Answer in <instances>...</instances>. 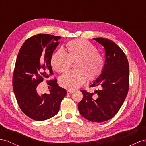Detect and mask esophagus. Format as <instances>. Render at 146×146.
I'll return each mask as SVG.
<instances>
[{"label": "esophagus", "instance_id": "obj_1", "mask_svg": "<svg viewBox=\"0 0 146 146\" xmlns=\"http://www.w3.org/2000/svg\"><path fill=\"white\" fill-rule=\"evenodd\" d=\"M73 91H73V90H70V89H68V90L66 91L67 94H72V93L73 92Z\"/></svg>", "mask_w": 146, "mask_h": 146}]
</instances>
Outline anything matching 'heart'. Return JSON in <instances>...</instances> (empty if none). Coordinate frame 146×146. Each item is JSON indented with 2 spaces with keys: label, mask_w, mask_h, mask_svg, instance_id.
I'll return each mask as SVG.
<instances>
[{
  "label": "heart",
  "mask_w": 146,
  "mask_h": 146,
  "mask_svg": "<svg viewBox=\"0 0 146 146\" xmlns=\"http://www.w3.org/2000/svg\"><path fill=\"white\" fill-rule=\"evenodd\" d=\"M71 62H75V71L63 74L59 80L63 88L69 89L80 87L87 79L95 81L102 74L104 68L102 56L97 52L94 45L83 39L70 41L65 48L55 52L50 58L52 67L59 73L68 70Z\"/></svg>",
  "instance_id": "b5f03b06"
}]
</instances>
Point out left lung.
I'll return each instance as SVG.
<instances>
[{"mask_svg":"<svg viewBox=\"0 0 146 146\" xmlns=\"http://www.w3.org/2000/svg\"><path fill=\"white\" fill-rule=\"evenodd\" d=\"M105 48L104 70L91 87L94 93L81 90L83 98L78 104L80 114L92 122H103L113 118L120 109L128 94L129 69L126 56L114 42L102 37L93 39Z\"/></svg>","mask_w":146,"mask_h":146,"instance_id":"obj_1","label":"left lung"}]
</instances>
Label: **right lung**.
<instances>
[{"label": "right lung", "mask_w": 146, "mask_h": 146, "mask_svg": "<svg viewBox=\"0 0 146 146\" xmlns=\"http://www.w3.org/2000/svg\"><path fill=\"white\" fill-rule=\"evenodd\" d=\"M61 37L38 34L29 37L22 45L15 66L12 85L18 106L23 113L36 121L54 117L66 95V89L59 87L57 80H47L50 93L39 94L37 86L50 76L53 71L50 58Z\"/></svg>", "instance_id": "obj_1"}]
</instances>
